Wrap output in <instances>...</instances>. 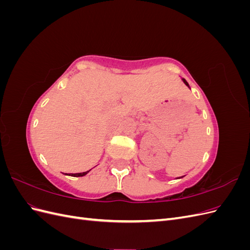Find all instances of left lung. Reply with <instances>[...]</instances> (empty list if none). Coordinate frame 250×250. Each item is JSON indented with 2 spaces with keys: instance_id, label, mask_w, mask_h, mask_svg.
<instances>
[{
  "instance_id": "left-lung-1",
  "label": "left lung",
  "mask_w": 250,
  "mask_h": 250,
  "mask_svg": "<svg viewBox=\"0 0 250 250\" xmlns=\"http://www.w3.org/2000/svg\"><path fill=\"white\" fill-rule=\"evenodd\" d=\"M181 80H183V81H184V83H185V84H186V85H187V86H188V88H190V85H188V83L187 82V80H186V79H184V78H181ZM177 178H181V177H177Z\"/></svg>"
}]
</instances>
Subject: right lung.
Masks as SVG:
<instances>
[{"instance_id": "obj_1", "label": "right lung", "mask_w": 250, "mask_h": 250, "mask_svg": "<svg viewBox=\"0 0 250 250\" xmlns=\"http://www.w3.org/2000/svg\"><path fill=\"white\" fill-rule=\"evenodd\" d=\"M90 171V170H89ZM89 171H85V172H82V173H74V174H69V176H73V177H80V176H84ZM65 175L67 174L65 173Z\"/></svg>"}]
</instances>
